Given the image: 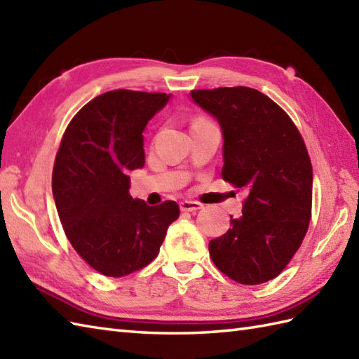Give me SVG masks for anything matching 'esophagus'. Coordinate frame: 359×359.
Masks as SVG:
<instances>
[{"instance_id":"esophagus-1","label":"esophagus","mask_w":359,"mask_h":359,"mask_svg":"<svg viewBox=\"0 0 359 359\" xmlns=\"http://www.w3.org/2000/svg\"><path fill=\"white\" fill-rule=\"evenodd\" d=\"M202 208H203V205L201 202H196V201H182L180 202L182 211H197Z\"/></svg>"}]
</instances>
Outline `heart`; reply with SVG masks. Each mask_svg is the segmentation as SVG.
Masks as SVG:
<instances>
[{
	"instance_id": "heart-1",
	"label": "heart",
	"mask_w": 359,
	"mask_h": 359,
	"mask_svg": "<svg viewBox=\"0 0 359 359\" xmlns=\"http://www.w3.org/2000/svg\"><path fill=\"white\" fill-rule=\"evenodd\" d=\"M205 120H207V118H203V117H199V118H196V120L193 121V123H199V121H205Z\"/></svg>"
}]
</instances>
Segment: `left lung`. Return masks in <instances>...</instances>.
Listing matches in <instances>:
<instances>
[{"label": "left lung", "instance_id": "left-lung-1", "mask_svg": "<svg viewBox=\"0 0 359 359\" xmlns=\"http://www.w3.org/2000/svg\"><path fill=\"white\" fill-rule=\"evenodd\" d=\"M191 97L222 128V179L248 191L242 216L210 241V256L239 284H264L285 269L309 230L313 170L306 143L288 114L256 89H197Z\"/></svg>", "mask_w": 359, "mask_h": 359}]
</instances>
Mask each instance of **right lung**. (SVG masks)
<instances>
[{
	"label": "right lung",
	"instance_id": "add662e5",
	"mask_svg": "<svg viewBox=\"0 0 359 359\" xmlns=\"http://www.w3.org/2000/svg\"><path fill=\"white\" fill-rule=\"evenodd\" d=\"M170 100L163 93L117 89L95 97L67 125L52 171L66 238L83 261L109 278L158 255L179 205L148 207L129 196L128 171L144 165L143 129Z\"/></svg>",
	"mask_w": 359,
	"mask_h": 359
}]
</instances>
